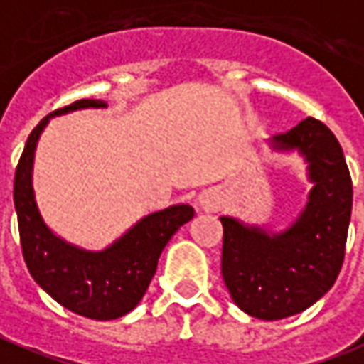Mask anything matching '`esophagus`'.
<instances>
[{
    "instance_id": "34e87169",
    "label": "esophagus",
    "mask_w": 364,
    "mask_h": 364,
    "mask_svg": "<svg viewBox=\"0 0 364 364\" xmlns=\"http://www.w3.org/2000/svg\"><path fill=\"white\" fill-rule=\"evenodd\" d=\"M198 203H200L201 209H205V211H213V209H219V205H221L219 196H217L213 190H205V192H201L200 198H198Z\"/></svg>"
}]
</instances>
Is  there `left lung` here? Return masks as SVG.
<instances>
[{
	"mask_svg": "<svg viewBox=\"0 0 364 364\" xmlns=\"http://www.w3.org/2000/svg\"><path fill=\"white\" fill-rule=\"evenodd\" d=\"M267 143L272 151H296L304 159L309 200L281 232L221 217V272L238 309L259 320H281L312 306L338 279L353 184L341 145L322 122L306 118Z\"/></svg>",
	"mask_w": 364,
	"mask_h": 364,
	"instance_id": "8db88e82",
	"label": "left lung"
}]
</instances>
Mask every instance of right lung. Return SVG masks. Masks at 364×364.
<instances>
[{
    "label": "right lung",
    "instance_id": "right-lung-1",
    "mask_svg": "<svg viewBox=\"0 0 364 364\" xmlns=\"http://www.w3.org/2000/svg\"><path fill=\"white\" fill-rule=\"evenodd\" d=\"M106 106L105 100L83 98L42 118L26 139L13 186L23 258L33 279L62 306L92 320H114L137 306L164 246L193 217L186 203L145 215L105 250H85L48 227L33 188L34 153L42 132L54 116Z\"/></svg>",
    "mask_w": 364,
    "mask_h": 364
}]
</instances>
